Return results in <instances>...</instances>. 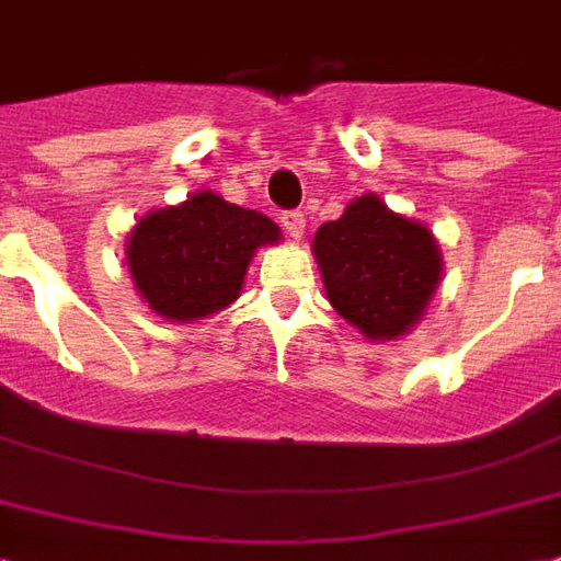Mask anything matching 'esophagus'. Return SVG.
Returning a JSON list of instances; mask_svg holds the SVG:
<instances>
[{"mask_svg":"<svg viewBox=\"0 0 561 561\" xmlns=\"http://www.w3.org/2000/svg\"><path fill=\"white\" fill-rule=\"evenodd\" d=\"M279 220L290 238H302V232H306V214L294 208V211H282Z\"/></svg>","mask_w":561,"mask_h":561,"instance_id":"obj_1","label":"esophagus"}]
</instances>
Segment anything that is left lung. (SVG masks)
Segmentation results:
<instances>
[{
	"label": "left lung",
	"mask_w": 561,
	"mask_h": 561,
	"mask_svg": "<svg viewBox=\"0 0 561 561\" xmlns=\"http://www.w3.org/2000/svg\"><path fill=\"white\" fill-rule=\"evenodd\" d=\"M329 302L367 337L391 341L417 323L442 279L433 232L388 211L374 194L347 205L314 234Z\"/></svg>",
	"instance_id": "1"
}]
</instances>
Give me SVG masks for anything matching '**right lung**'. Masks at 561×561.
Here are the masks:
<instances>
[{
  "label": "right lung",
  "mask_w": 561,
  "mask_h": 561,
  "mask_svg": "<svg viewBox=\"0 0 561 561\" xmlns=\"http://www.w3.org/2000/svg\"><path fill=\"white\" fill-rule=\"evenodd\" d=\"M279 241L262 211L199 191L187 203L147 214L128 238V271L161 318H208L238 299L252 252Z\"/></svg>",
  "instance_id": "1"
}]
</instances>
